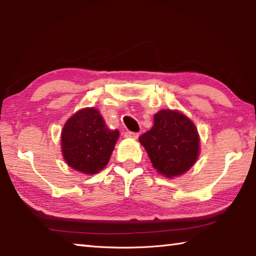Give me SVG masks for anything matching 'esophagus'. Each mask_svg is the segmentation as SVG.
<instances>
[{
  "label": "esophagus",
  "mask_w": 256,
  "mask_h": 256,
  "mask_svg": "<svg viewBox=\"0 0 256 256\" xmlns=\"http://www.w3.org/2000/svg\"><path fill=\"white\" fill-rule=\"evenodd\" d=\"M125 138H138V133H134V132H125L124 134Z\"/></svg>",
  "instance_id": "34e87169"
}]
</instances>
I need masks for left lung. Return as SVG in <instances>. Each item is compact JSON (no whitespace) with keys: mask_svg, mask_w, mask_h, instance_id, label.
I'll use <instances>...</instances> for the list:
<instances>
[{"mask_svg":"<svg viewBox=\"0 0 256 256\" xmlns=\"http://www.w3.org/2000/svg\"><path fill=\"white\" fill-rule=\"evenodd\" d=\"M156 170L167 178L185 174L200 154L198 128L180 110H162L154 116V125L138 138Z\"/></svg>","mask_w":256,"mask_h":256,"instance_id":"left-lung-1","label":"left lung"}]
</instances>
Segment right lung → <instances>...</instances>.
I'll return each instance as SVG.
<instances>
[{
	"instance_id": "obj_1",
	"label": "right lung",
	"mask_w": 256,
	"mask_h": 256,
	"mask_svg": "<svg viewBox=\"0 0 256 256\" xmlns=\"http://www.w3.org/2000/svg\"><path fill=\"white\" fill-rule=\"evenodd\" d=\"M118 136V130L108 128L98 110L82 108L62 128V156L72 170L86 175L97 174L107 166Z\"/></svg>"
}]
</instances>
